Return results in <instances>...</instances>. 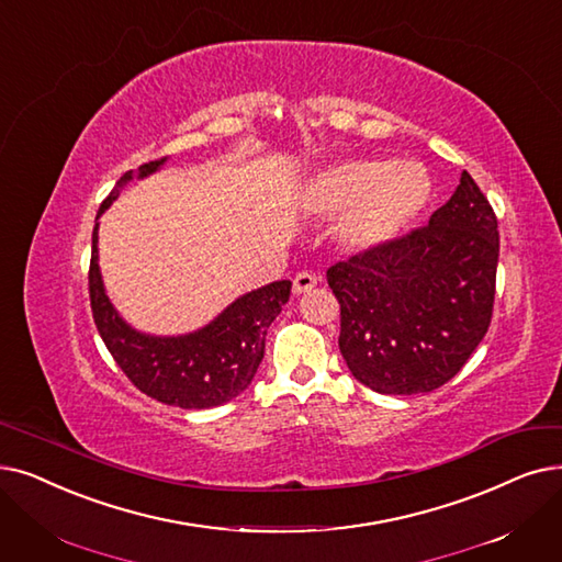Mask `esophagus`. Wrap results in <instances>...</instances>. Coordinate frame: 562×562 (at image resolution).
<instances>
[{
  "mask_svg": "<svg viewBox=\"0 0 562 562\" xmlns=\"http://www.w3.org/2000/svg\"><path fill=\"white\" fill-rule=\"evenodd\" d=\"M312 286H316V276H314V273L301 271V273L294 278V294H305V291H310Z\"/></svg>",
  "mask_w": 562,
  "mask_h": 562,
  "instance_id": "obj_1",
  "label": "esophagus"
}]
</instances>
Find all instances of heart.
Here are the masks:
<instances>
[{"label": "heart", "mask_w": 562, "mask_h": 562, "mask_svg": "<svg viewBox=\"0 0 562 562\" xmlns=\"http://www.w3.org/2000/svg\"><path fill=\"white\" fill-rule=\"evenodd\" d=\"M431 194L427 169L413 160L347 158L314 179L312 211L337 217L339 238L351 250H374L404 232Z\"/></svg>", "instance_id": "obj_1"}]
</instances>
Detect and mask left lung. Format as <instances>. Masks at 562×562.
Wrapping results in <instances>:
<instances>
[{
  "mask_svg": "<svg viewBox=\"0 0 562 562\" xmlns=\"http://www.w3.org/2000/svg\"><path fill=\"white\" fill-rule=\"evenodd\" d=\"M496 266V213L469 172L425 227L333 263L326 278L351 374L381 395L448 383L490 330Z\"/></svg>",
  "mask_w": 562,
  "mask_h": 562,
  "instance_id": "obj_1",
  "label": "left lung"
}]
</instances>
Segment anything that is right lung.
I'll return each instance as SVG.
<instances>
[{"mask_svg": "<svg viewBox=\"0 0 562 562\" xmlns=\"http://www.w3.org/2000/svg\"><path fill=\"white\" fill-rule=\"evenodd\" d=\"M165 160L139 167V177L156 172ZM121 177L119 183L128 181ZM116 200V192L99 215ZM99 225L91 234L89 301L95 328L131 383L162 404L181 408L221 406L243 393L257 374L266 349V330L289 299L291 282H271L232 303L206 328L181 337H149L119 319L99 273Z\"/></svg>", "mask_w": 562, "mask_h": 562, "instance_id": "obj_1", "label": "right lung"}]
</instances>
